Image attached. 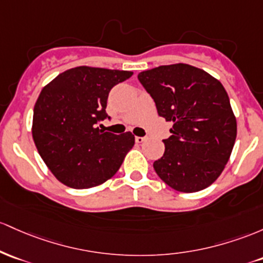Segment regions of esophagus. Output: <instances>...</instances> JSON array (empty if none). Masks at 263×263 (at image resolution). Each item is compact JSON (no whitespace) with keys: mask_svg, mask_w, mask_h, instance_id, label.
<instances>
[{"mask_svg":"<svg viewBox=\"0 0 263 263\" xmlns=\"http://www.w3.org/2000/svg\"><path fill=\"white\" fill-rule=\"evenodd\" d=\"M145 139V137H135V141H137V143H143Z\"/></svg>","mask_w":263,"mask_h":263,"instance_id":"obj_1","label":"esophagus"}]
</instances>
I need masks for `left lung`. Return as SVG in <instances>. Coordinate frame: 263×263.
Listing matches in <instances>:
<instances>
[{
  "instance_id": "1",
  "label": "left lung",
  "mask_w": 263,
  "mask_h": 263,
  "mask_svg": "<svg viewBox=\"0 0 263 263\" xmlns=\"http://www.w3.org/2000/svg\"><path fill=\"white\" fill-rule=\"evenodd\" d=\"M138 79L159 116L173 122L164 155L153 164L159 178L181 193L210 186L229 161L237 133L223 85L184 63L144 70Z\"/></svg>"
}]
</instances>
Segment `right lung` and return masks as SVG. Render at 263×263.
Here are the masks:
<instances>
[{
	"mask_svg": "<svg viewBox=\"0 0 263 263\" xmlns=\"http://www.w3.org/2000/svg\"><path fill=\"white\" fill-rule=\"evenodd\" d=\"M132 76L129 70L76 67L41 92L32 135L41 158L67 186L89 189L105 182L134 145L130 132L117 135L98 126L110 119L105 111L110 89Z\"/></svg>",
	"mask_w": 263,
	"mask_h": 263,
	"instance_id": "right-lung-1",
	"label": "right lung"
}]
</instances>
